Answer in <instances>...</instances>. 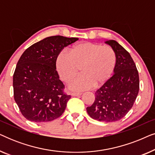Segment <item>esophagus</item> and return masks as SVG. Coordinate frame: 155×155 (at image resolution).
<instances>
[{"label":"esophagus","mask_w":155,"mask_h":155,"mask_svg":"<svg viewBox=\"0 0 155 155\" xmlns=\"http://www.w3.org/2000/svg\"><path fill=\"white\" fill-rule=\"evenodd\" d=\"M82 93H79V92H72L71 93V95L73 97H78V96H80V95H81Z\"/></svg>","instance_id":"esophagus-1"}]
</instances>
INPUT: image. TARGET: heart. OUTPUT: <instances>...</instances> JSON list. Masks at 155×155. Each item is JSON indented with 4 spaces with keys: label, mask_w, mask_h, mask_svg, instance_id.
I'll return each instance as SVG.
<instances>
[{
    "label": "heart",
    "mask_w": 155,
    "mask_h": 155,
    "mask_svg": "<svg viewBox=\"0 0 155 155\" xmlns=\"http://www.w3.org/2000/svg\"><path fill=\"white\" fill-rule=\"evenodd\" d=\"M116 55L111 46L93 42H82L71 47L70 52L61 51L57 55L56 66L63 81L72 80L69 87L73 90H88L105 83L113 73Z\"/></svg>",
    "instance_id": "heart-1"
}]
</instances>
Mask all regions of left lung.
<instances>
[{
    "mask_svg": "<svg viewBox=\"0 0 155 155\" xmlns=\"http://www.w3.org/2000/svg\"><path fill=\"white\" fill-rule=\"evenodd\" d=\"M114 50L116 64L114 74L95 92V101L87 107L89 116L99 121L114 122L128 114L137 98L139 75L132 57L114 40L106 41Z\"/></svg>",
    "mask_w": 155,
    "mask_h": 155,
    "instance_id": "8db88e82",
    "label": "left lung"
}]
</instances>
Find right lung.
Wrapping results in <instances>:
<instances>
[{"mask_svg": "<svg viewBox=\"0 0 155 155\" xmlns=\"http://www.w3.org/2000/svg\"><path fill=\"white\" fill-rule=\"evenodd\" d=\"M78 38L52 36L27 48L19 59L13 75L14 99L24 117L48 122L60 117L71 95L59 80L56 59L65 46Z\"/></svg>", "mask_w": 155, "mask_h": 155, "instance_id": "obj_1", "label": "right lung"}]
</instances>
